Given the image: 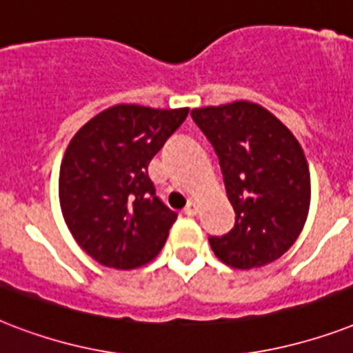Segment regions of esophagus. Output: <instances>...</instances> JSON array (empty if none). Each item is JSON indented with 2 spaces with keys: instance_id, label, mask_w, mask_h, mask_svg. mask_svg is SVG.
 Returning a JSON list of instances; mask_svg holds the SVG:
<instances>
[{
  "instance_id": "obj_1",
  "label": "esophagus",
  "mask_w": 353,
  "mask_h": 353,
  "mask_svg": "<svg viewBox=\"0 0 353 353\" xmlns=\"http://www.w3.org/2000/svg\"><path fill=\"white\" fill-rule=\"evenodd\" d=\"M198 210H199V205L198 201H194V199H190L187 203V207H185V214L187 216H196L198 214Z\"/></svg>"
}]
</instances>
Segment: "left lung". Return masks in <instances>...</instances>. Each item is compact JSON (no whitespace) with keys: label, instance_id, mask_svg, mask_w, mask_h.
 <instances>
[{"label":"left lung","instance_id":"obj_1","mask_svg":"<svg viewBox=\"0 0 353 353\" xmlns=\"http://www.w3.org/2000/svg\"><path fill=\"white\" fill-rule=\"evenodd\" d=\"M214 146L236 223L210 236L221 262L236 269L274 262L306 223L312 181L301 143L284 122L260 104L236 101L192 110Z\"/></svg>","mask_w":353,"mask_h":353}]
</instances>
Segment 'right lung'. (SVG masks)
<instances>
[{"mask_svg":"<svg viewBox=\"0 0 353 353\" xmlns=\"http://www.w3.org/2000/svg\"><path fill=\"white\" fill-rule=\"evenodd\" d=\"M188 108L117 104L71 139L58 179L63 220L102 265L135 269L154 260L177 214L157 196L148 165L187 119Z\"/></svg>","mask_w":353,"mask_h":353,"instance_id":"1","label":"right lung"}]
</instances>
